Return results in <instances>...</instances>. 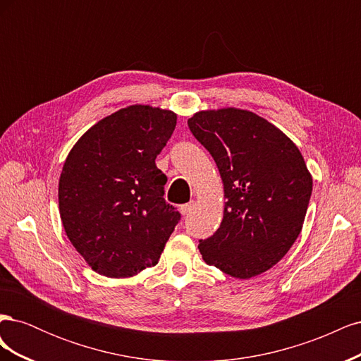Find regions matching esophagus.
<instances>
[{"label": "esophagus", "mask_w": 361, "mask_h": 361, "mask_svg": "<svg viewBox=\"0 0 361 361\" xmlns=\"http://www.w3.org/2000/svg\"><path fill=\"white\" fill-rule=\"evenodd\" d=\"M192 207H194V202L182 204V206H180V214H182V215H188V214L192 211Z\"/></svg>", "instance_id": "1"}]
</instances>
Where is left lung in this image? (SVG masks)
I'll return each mask as SVG.
<instances>
[{"label": "left lung", "instance_id": "obj_1", "mask_svg": "<svg viewBox=\"0 0 361 361\" xmlns=\"http://www.w3.org/2000/svg\"><path fill=\"white\" fill-rule=\"evenodd\" d=\"M188 126L224 185L223 221L200 239L203 260L236 279L262 274L302 228L313 182L301 152L268 120L238 108L199 111Z\"/></svg>", "mask_w": 361, "mask_h": 361}]
</instances>
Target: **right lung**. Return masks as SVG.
<instances>
[{
  "instance_id": "obj_1",
  "label": "right lung",
  "mask_w": 361,
  "mask_h": 361,
  "mask_svg": "<svg viewBox=\"0 0 361 361\" xmlns=\"http://www.w3.org/2000/svg\"><path fill=\"white\" fill-rule=\"evenodd\" d=\"M176 114L130 105L102 118L73 146L59 182L63 227L99 274L130 277L155 267L180 220L164 199L155 164Z\"/></svg>"
}]
</instances>
